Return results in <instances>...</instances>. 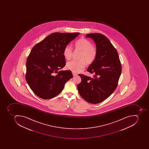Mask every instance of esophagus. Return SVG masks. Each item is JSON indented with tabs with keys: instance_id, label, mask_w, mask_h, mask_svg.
<instances>
[{
	"instance_id": "1",
	"label": "esophagus",
	"mask_w": 149,
	"mask_h": 149,
	"mask_svg": "<svg viewBox=\"0 0 149 149\" xmlns=\"http://www.w3.org/2000/svg\"><path fill=\"white\" fill-rule=\"evenodd\" d=\"M72 74H73V76H77L78 75L76 73H74V72H72Z\"/></svg>"
}]
</instances>
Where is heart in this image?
<instances>
[{
    "mask_svg": "<svg viewBox=\"0 0 149 149\" xmlns=\"http://www.w3.org/2000/svg\"><path fill=\"white\" fill-rule=\"evenodd\" d=\"M74 46L75 50L81 51L78 58L80 60L78 61H72L68 62L66 67L72 71L80 72L85 68L86 63L91 64L95 61L97 57V49L93 46L91 42L84 38H81L77 40ZM63 54L66 60H70L73 54L72 47L69 45L66 46Z\"/></svg>",
    "mask_w": 149,
    "mask_h": 149,
    "instance_id": "1",
    "label": "heart"
}]
</instances>
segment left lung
Here are the masks:
<instances>
[{
	"label": "left lung",
	"mask_w": 149,
	"mask_h": 149,
	"mask_svg": "<svg viewBox=\"0 0 149 149\" xmlns=\"http://www.w3.org/2000/svg\"><path fill=\"white\" fill-rule=\"evenodd\" d=\"M86 37L94 40L97 55L87 70L94 75L91 77L79 74L81 81L77 88L85 101L97 104L106 100L116 89L122 67L117 51L105 36L95 33L87 34Z\"/></svg>",
	"instance_id": "8db88e82"
}]
</instances>
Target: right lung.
I'll return each instance as SVG.
<instances>
[{"instance_id":"1","label":"right lung","mask_w":149,"mask_h":149,"mask_svg":"<svg viewBox=\"0 0 149 149\" xmlns=\"http://www.w3.org/2000/svg\"><path fill=\"white\" fill-rule=\"evenodd\" d=\"M79 34L53 33L32 48L26 63V79L38 97L49 99L57 96L73 77L71 71H58L66 65L63 54L65 47Z\"/></svg>"}]
</instances>
